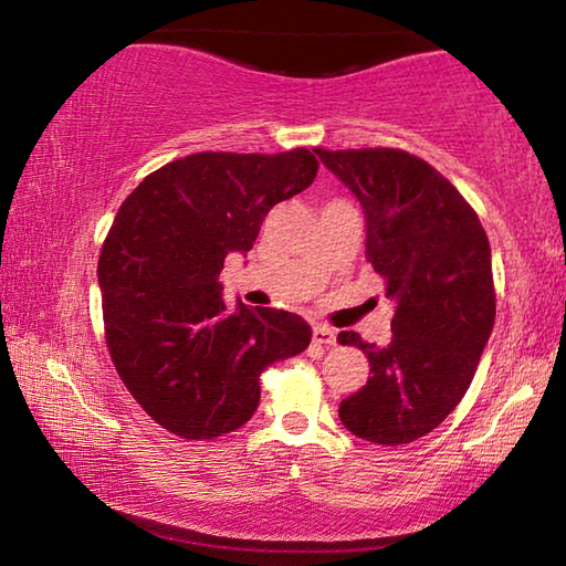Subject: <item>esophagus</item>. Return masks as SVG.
Here are the masks:
<instances>
[{"instance_id":"34e87169","label":"esophagus","mask_w":566,"mask_h":566,"mask_svg":"<svg viewBox=\"0 0 566 566\" xmlns=\"http://www.w3.org/2000/svg\"><path fill=\"white\" fill-rule=\"evenodd\" d=\"M312 339H314V344H334L337 342V332L327 327V324H314Z\"/></svg>"}]
</instances>
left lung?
<instances>
[{"instance_id": "8db88e82", "label": "left lung", "mask_w": 566, "mask_h": 566, "mask_svg": "<svg viewBox=\"0 0 566 566\" xmlns=\"http://www.w3.org/2000/svg\"><path fill=\"white\" fill-rule=\"evenodd\" d=\"M359 199L367 262L397 302L387 347L339 332L369 357V379L339 419L375 444L437 429L472 385L496 314L492 249L472 205L405 149H314Z\"/></svg>"}]
</instances>
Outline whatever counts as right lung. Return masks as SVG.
I'll use <instances>...</instances> for the list:
<instances>
[{
	"label": "right lung",
	"mask_w": 566,
	"mask_h": 566,
	"mask_svg": "<svg viewBox=\"0 0 566 566\" xmlns=\"http://www.w3.org/2000/svg\"><path fill=\"white\" fill-rule=\"evenodd\" d=\"M317 169L304 147L199 151L122 202L97 266L104 339L124 387L167 432L197 442L234 432L260 405L262 371L310 347L300 314L247 304L229 314L219 272Z\"/></svg>",
	"instance_id": "1"
}]
</instances>
